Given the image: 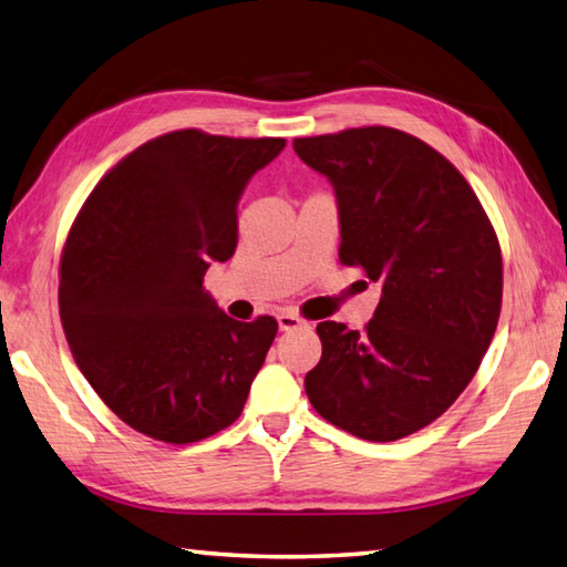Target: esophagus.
I'll return each instance as SVG.
<instances>
[{
  "label": "esophagus",
  "mask_w": 567,
  "mask_h": 567,
  "mask_svg": "<svg viewBox=\"0 0 567 567\" xmlns=\"http://www.w3.org/2000/svg\"><path fill=\"white\" fill-rule=\"evenodd\" d=\"M276 320H279V330L288 332V330H298V328H306V320L300 318L298 313H293V310H281L279 316H276Z\"/></svg>",
  "instance_id": "obj_1"
}]
</instances>
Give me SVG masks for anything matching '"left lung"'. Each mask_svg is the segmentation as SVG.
<instances>
[{"label": "left lung", "instance_id": "obj_1", "mask_svg": "<svg viewBox=\"0 0 567 567\" xmlns=\"http://www.w3.org/2000/svg\"><path fill=\"white\" fill-rule=\"evenodd\" d=\"M334 188L340 261L381 284L364 330L318 322L313 409L391 443L443 415L475 377L502 310V249L475 190L421 138L391 126L293 138Z\"/></svg>", "mask_w": 567, "mask_h": 567}]
</instances>
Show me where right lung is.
I'll list each match as a JSON object with an SVG mask.
<instances>
[{"label":"right lung","mask_w":567,"mask_h":567,"mask_svg":"<svg viewBox=\"0 0 567 567\" xmlns=\"http://www.w3.org/2000/svg\"><path fill=\"white\" fill-rule=\"evenodd\" d=\"M286 138L178 130L105 173L68 233L58 308L75 364L112 413L154 441L233 425L279 330L239 322L203 288L237 249V203Z\"/></svg>","instance_id":"obj_1"}]
</instances>
